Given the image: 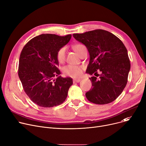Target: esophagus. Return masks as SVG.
<instances>
[{"instance_id":"obj_1","label":"esophagus","mask_w":146,"mask_h":146,"mask_svg":"<svg viewBox=\"0 0 146 146\" xmlns=\"http://www.w3.org/2000/svg\"><path fill=\"white\" fill-rule=\"evenodd\" d=\"M80 81V79H74L73 80V82L74 83H79V82Z\"/></svg>"}]
</instances>
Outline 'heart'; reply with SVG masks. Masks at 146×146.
I'll use <instances>...</instances> for the list:
<instances>
[{
	"mask_svg": "<svg viewBox=\"0 0 146 146\" xmlns=\"http://www.w3.org/2000/svg\"><path fill=\"white\" fill-rule=\"evenodd\" d=\"M82 44H77L74 47V50L78 54L79 50L82 47H83ZM66 47H62L58 50L57 52L56 57L57 60L60 63H63L66 57ZM83 67L80 66H75V65H67L63 68V72L66 76H69L73 78H78L81 75L82 73Z\"/></svg>",
	"mask_w": 146,
	"mask_h": 146,
	"instance_id": "obj_1",
	"label": "heart"
}]
</instances>
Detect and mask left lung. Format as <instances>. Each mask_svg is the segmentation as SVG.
<instances>
[{
	"instance_id": "left-lung-1",
	"label": "left lung",
	"mask_w": 146,
	"mask_h": 146,
	"mask_svg": "<svg viewBox=\"0 0 146 146\" xmlns=\"http://www.w3.org/2000/svg\"><path fill=\"white\" fill-rule=\"evenodd\" d=\"M73 36L85 45L89 51L90 60L86 73L96 76L89 78L92 86L86 93L88 100L99 105L113 102L125 88L131 67L123 42L103 29L73 34Z\"/></svg>"
}]
</instances>
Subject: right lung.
<instances>
[{"instance_id":"add662e5","label":"right lung","mask_w":146,"mask_h":146,"mask_svg":"<svg viewBox=\"0 0 146 146\" xmlns=\"http://www.w3.org/2000/svg\"><path fill=\"white\" fill-rule=\"evenodd\" d=\"M71 37V34H41L28 41L21 51L19 78L27 95L38 106L50 108L66 100L73 80L58 76L61 73L56 54ZM56 76L58 78L54 80Z\"/></svg>"}]
</instances>
